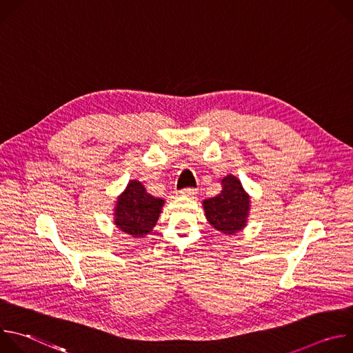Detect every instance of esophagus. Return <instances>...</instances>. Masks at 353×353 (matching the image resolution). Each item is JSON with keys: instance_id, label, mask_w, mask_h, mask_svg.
Listing matches in <instances>:
<instances>
[{"instance_id": "1", "label": "esophagus", "mask_w": 353, "mask_h": 353, "mask_svg": "<svg viewBox=\"0 0 353 353\" xmlns=\"http://www.w3.org/2000/svg\"><path fill=\"white\" fill-rule=\"evenodd\" d=\"M196 192H198V190L192 188V187H187V188L181 190V194L185 196H194V195H196Z\"/></svg>"}]
</instances>
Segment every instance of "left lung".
Returning <instances> with one entry per match:
<instances>
[{"mask_svg":"<svg viewBox=\"0 0 353 353\" xmlns=\"http://www.w3.org/2000/svg\"><path fill=\"white\" fill-rule=\"evenodd\" d=\"M208 222L225 234L240 232L247 222L250 198L241 183L232 174L223 177L222 190L218 195L204 201Z\"/></svg>","mask_w":353,"mask_h":353,"instance_id":"8db88e82","label":"left lung"}]
</instances>
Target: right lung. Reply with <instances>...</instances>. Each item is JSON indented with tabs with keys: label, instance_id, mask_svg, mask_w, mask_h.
Wrapping results in <instances>:
<instances>
[{
	"label": "right lung",
	"instance_id": "obj_1",
	"mask_svg": "<svg viewBox=\"0 0 353 353\" xmlns=\"http://www.w3.org/2000/svg\"><path fill=\"white\" fill-rule=\"evenodd\" d=\"M165 201L146 192L139 181L128 183L117 199L116 225L132 237H143L154 229Z\"/></svg>",
	"mask_w": 353,
	"mask_h": 353
}]
</instances>
